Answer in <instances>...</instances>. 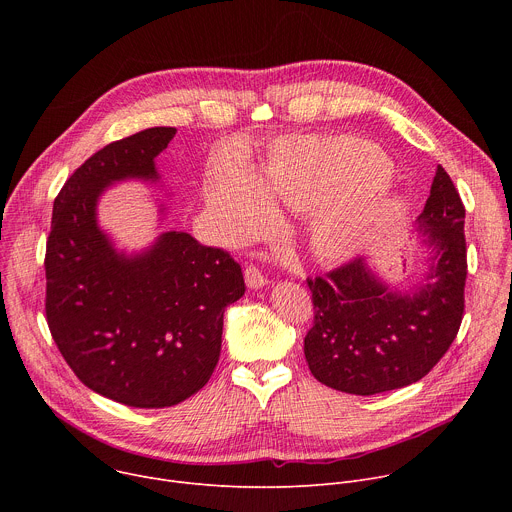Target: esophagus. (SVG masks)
I'll return each mask as SVG.
<instances>
[{
    "mask_svg": "<svg viewBox=\"0 0 512 512\" xmlns=\"http://www.w3.org/2000/svg\"><path fill=\"white\" fill-rule=\"evenodd\" d=\"M245 283H247L249 289H259V287L267 285V277L261 273L259 267L249 265V267L245 269Z\"/></svg>",
    "mask_w": 512,
    "mask_h": 512,
    "instance_id": "obj_1",
    "label": "esophagus"
}]
</instances>
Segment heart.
Masks as SVG:
<instances>
[{
  "label": "heart",
  "mask_w": 512,
  "mask_h": 512,
  "mask_svg": "<svg viewBox=\"0 0 512 512\" xmlns=\"http://www.w3.org/2000/svg\"><path fill=\"white\" fill-rule=\"evenodd\" d=\"M391 160L358 137L291 139L275 145L255 176L241 166L210 170L202 198L231 241H243L273 221V200L298 212L316 210L308 227L318 259H348L367 245L393 212L385 182Z\"/></svg>",
  "instance_id": "heart-1"
}]
</instances>
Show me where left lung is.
I'll return each mask as SVG.
<instances>
[{"mask_svg":"<svg viewBox=\"0 0 512 512\" xmlns=\"http://www.w3.org/2000/svg\"><path fill=\"white\" fill-rule=\"evenodd\" d=\"M464 204L437 166L417 235L431 249L425 279L391 287L364 257L326 277H308L314 326L304 338L312 375L350 395H377L423 379L452 346L464 316Z\"/></svg>","mask_w":512,"mask_h":512,"instance_id":"left-lung-1","label":"left lung"}]
</instances>
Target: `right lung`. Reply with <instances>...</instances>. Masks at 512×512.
Segmentation results:
<instances>
[{"label":"right lung","mask_w":512,"mask_h":512,"mask_svg":"<svg viewBox=\"0 0 512 512\" xmlns=\"http://www.w3.org/2000/svg\"><path fill=\"white\" fill-rule=\"evenodd\" d=\"M174 135L143 129L91 156L58 192L46 243V320L60 354L89 389L139 409L178 405L208 383L225 310L245 294L223 249L168 231L127 255L99 227L105 188L158 182L156 158Z\"/></svg>","instance_id":"right-lung-1"}]
</instances>
